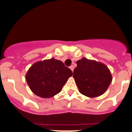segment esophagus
<instances>
[{
  "label": "esophagus",
  "instance_id": "obj_1",
  "mask_svg": "<svg viewBox=\"0 0 132 132\" xmlns=\"http://www.w3.org/2000/svg\"><path fill=\"white\" fill-rule=\"evenodd\" d=\"M69 68L71 69V70L72 71H73V70H74V66H73V65H71L69 67Z\"/></svg>",
  "mask_w": 132,
  "mask_h": 132
}]
</instances>
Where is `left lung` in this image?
Instances as JSON below:
<instances>
[{"label":"left lung","mask_w":132,"mask_h":132,"mask_svg":"<svg viewBox=\"0 0 132 132\" xmlns=\"http://www.w3.org/2000/svg\"><path fill=\"white\" fill-rule=\"evenodd\" d=\"M73 77L79 92L88 97H96L105 93L112 81L108 67L104 64L86 58L77 61Z\"/></svg>","instance_id":"1"}]
</instances>
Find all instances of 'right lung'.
Instances as JSON below:
<instances>
[{
    "instance_id": "1",
    "label": "right lung",
    "mask_w": 132,
    "mask_h": 132,
    "mask_svg": "<svg viewBox=\"0 0 132 132\" xmlns=\"http://www.w3.org/2000/svg\"><path fill=\"white\" fill-rule=\"evenodd\" d=\"M71 70L61 61L51 59L34 64L27 73L26 79L31 91L42 98H51L62 90Z\"/></svg>"
}]
</instances>
